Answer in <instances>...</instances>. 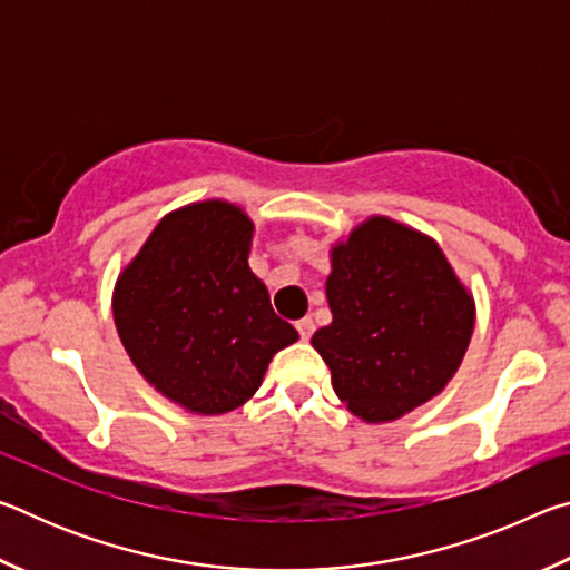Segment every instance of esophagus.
Segmentation results:
<instances>
[{"instance_id": "esophagus-1", "label": "esophagus", "mask_w": 570, "mask_h": 570, "mask_svg": "<svg viewBox=\"0 0 570 570\" xmlns=\"http://www.w3.org/2000/svg\"><path fill=\"white\" fill-rule=\"evenodd\" d=\"M296 332H298V336H302V340L306 342L308 336L314 334V320H312V316H304V320H298V322H296Z\"/></svg>"}]
</instances>
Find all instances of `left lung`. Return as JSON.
Listing matches in <instances>:
<instances>
[{"label": "left lung", "mask_w": 570, "mask_h": 570, "mask_svg": "<svg viewBox=\"0 0 570 570\" xmlns=\"http://www.w3.org/2000/svg\"><path fill=\"white\" fill-rule=\"evenodd\" d=\"M332 324L312 336L350 412L390 422L450 382L465 356L475 306L435 240L370 218L332 250Z\"/></svg>", "instance_id": "1"}]
</instances>
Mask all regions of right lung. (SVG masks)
Masks as SVG:
<instances>
[{
	"label": "right lung",
	"mask_w": 570,
	"mask_h": 570,
	"mask_svg": "<svg viewBox=\"0 0 570 570\" xmlns=\"http://www.w3.org/2000/svg\"><path fill=\"white\" fill-rule=\"evenodd\" d=\"M250 236L236 206H186L160 220L115 286V324L132 364L190 412L240 407L272 356L298 340L250 274Z\"/></svg>",
	"instance_id": "1"
}]
</instances>
